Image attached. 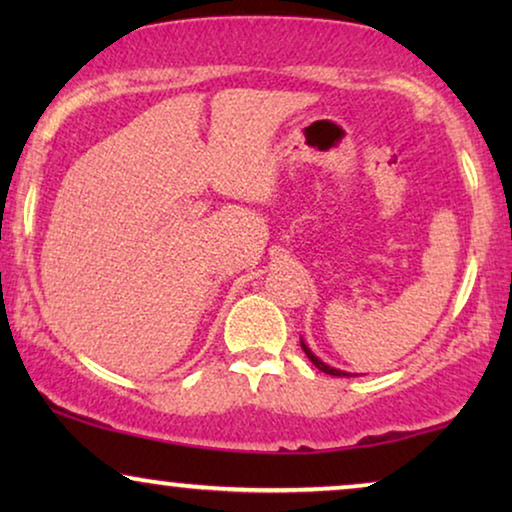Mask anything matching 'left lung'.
Segmentation results:
<instances>
[{
  "mask_svg": "<svg viewBox=\"0 0 512 512\" xmlns=\"http://www.w3.org/2000/svg\"><path fill=\"white\" fill-rule=\"evenodd\" d=\"M300 347H303V352L307 354V359H310V361L314 363V366H317V368L321 370V373H326V375H335V377H352V373H345V370H338V368H331V366H326L324 361L317 359V356L312 354V349L307 347L303 340H300Z\"/></svg>",
  "mask_w": 512,
  "mask_h": 512,
  "instance_id": "8db88e82",
  "label": "left lung"
}]
</instances>
